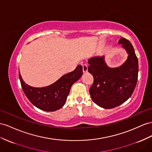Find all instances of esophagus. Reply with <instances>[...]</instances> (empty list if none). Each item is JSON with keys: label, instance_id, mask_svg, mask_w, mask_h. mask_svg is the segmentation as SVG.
Masks as SVG:
<instances>
[{"label": "esophagus", "instance_id": "34e87169", "mask_svg": "<svg viewBox=\"0 0 152 152\" xmlns=\"http://www.w3.org/2000/svg\"><path fill=\"white\" fill-rule=\"evenodd\" d=\"M83 71L84 73L87 72L88 71V65L86 64H84L83 65Z\"/></svg>", "mask_w": 152, "mask_h": 152}]
</instances>
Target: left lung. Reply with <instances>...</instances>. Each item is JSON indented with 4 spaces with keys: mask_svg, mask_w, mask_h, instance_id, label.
<instances>
[{
    "mask_svg": "<svg viewBox=\"0 0 152 152\" xmlns=\"http://www.w3.org/2000/svg\"><path fill=\"white\" fill-rule=\"evenodd\" d=\"M118 44L128 54L126 61L119 67H108L105 55L88 60V71L94 78L89 89L91 98L98 106L107 109L118 107L129 99L137 81L138 60L133 46L124 38Z\"/></svg>",
    "mask_w": 152,
    "mask_h": 152,
    "instance_id": "1",
    "label": "left lung"
}]
</instances>
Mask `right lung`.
Wrapping results in <instances>:
<instances>
[{
	"instance_id": "right-lung-1",
	"label": "right lung",
	"mask_w": 152,
	"mask_h": 152,
	"mask_svg": "<svg viewBox=\"0 0 152 152\" xmlns=\"http://www.w3.org/2000/svg\"><path fill=\"white\" fill-rule=\"evenodd\" d=\"M83 75V67L78 65L75 71L62 76L53 84L44 87H33L26 84L19 71L22 90L28 99L39 109L53 112L65 104L72 85Z\"/></svg>"
}]
</instances>
